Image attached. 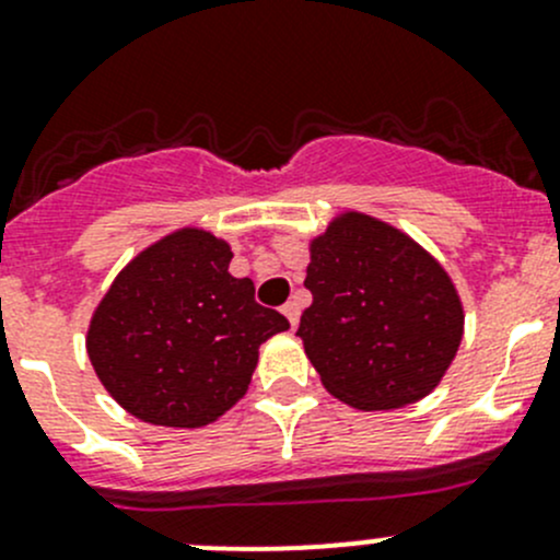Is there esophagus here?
I'll use <instances>...</instances> for the list:
<instances>
[{
  "mask_svg": "<svg viewBox=\"0 0 560 560\" xmlns=\"http://www.w3.org/2000/svg\"><path fill=\"white\" fill-rule=\"evenodd\" d=\"M281 312H284L287 319H290V325L295 327V325H298V319H301V303H298V301H287V303H284V308H281Z\"/></svg>",
  "mask_w": 560,
  "mask_h": 560,
  "instance_id": "esophagus-1",
  "label": "esophagus"
}]
</instances>
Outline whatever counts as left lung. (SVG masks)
I'll use <instances>...</instances> for the list:
<instances>
[{"instance_id":"left-lung-1","label":"left lung","mask_w":560,"mask_h":560,"mask_svg":"<svg viewBox=\"0 0 560 560\" xmlns=\"http://www.w3.org/2000/svg\"><path fill=\"white\" fill-rule=\"evenodd\" d=\"M312 306L298 336L327 393L354 409H398L453 363L463 308L442 265L389 224L347 213L312 244Z\"/></svg>"}]
</instances>
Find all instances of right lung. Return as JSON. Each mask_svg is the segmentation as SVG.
Here are the masks:
<instances>
[{"label": "right lung", "instance_id": "add662e5", "mask_svg": "<svg viewBox=\"0 0 560 560\" xmlns=\"http://www.w3.org/2000/svg\"><path fill=\"white\" fill-rule=\"evenodd\" d=\"M233 252L180 230L132 259L94 312L86 349L107 393L154 425L200 428L244 398L259 343L290 327L228 273Z\"/></svg>", "mask_w": 560, "mask_h": 560}]
</instances>
